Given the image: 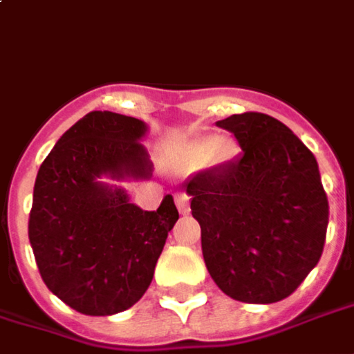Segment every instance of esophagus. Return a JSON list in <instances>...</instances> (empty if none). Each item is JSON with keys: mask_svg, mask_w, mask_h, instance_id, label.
Here are the masks:
<instances>
[{"mask_svg": "<svg viewBox=\"0 0 354 354\" xmlns=\"http://www.w3.org/2000/svg\"><path fill=\"white\" fill-rule=\"evenodd\" d=\"M174 201H176V206L180 214H187L189 212V195L185 191H176L174 193Z\"/></svg>", "mask_w": 354, "mask_h": 354, "instance_id": "esophagus-1", "label": "esophagus"}]
</instances>
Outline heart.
<instances>
[{"mask_svg":"<svg viewBox=\"0 0 354 354\" xmlns=\"http://www.w3.org/2000/svg\"><path fill=\"white\" fill-rule=\"evenodd\" d=\"M214 148H216V138H198L195 142L185 144L184 148L178 150L176 161L178 163H197L210 156Z\"/></svg>","mask_w":354,"mask_h":354,"instance_id":"heart-1","label":"heart"}]
</instances>
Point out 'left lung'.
Wrapping results in <instances>:
<instances>
[{
	"label": "left lung",
	"instance_id": "1",
	"mask_svg": "<svg viewBox=\"0 0 354 354\" xmlns=\"http://www.w3.org/2000/svg\"><path fill=\"white\" fill-rule=\"evenodd\" d=\"M217 127L242 153L185 184L201 225L206 268L225 295L272 304L292 295L323 255L328 198L315 156L292 131L261 112Z\"/></svg>",
	"mask_w": 354,
	"mask_h": 354
}]
</instances>
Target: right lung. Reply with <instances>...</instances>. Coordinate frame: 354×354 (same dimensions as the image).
I'll return each instance as SVG.
<instances>
[{"label": "right lung", "instance_id": "1", "mask_svg": "<svg viewBox=\"0 0 354 354\" xmlns=\"http://www.w3.org/2000/svg\"><path fill=\"white\" fill-rule=\"evenodd\" d=\"M146 125L93 111L57 140L33 187L28 234L44 285L84 315H114L150 287L165 240L178 221L170 195L156 212L129 203L97 178H150Z\"/></svg>", "mask_w": 354, "mask_h": 354}]
</instances>
